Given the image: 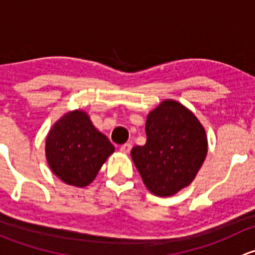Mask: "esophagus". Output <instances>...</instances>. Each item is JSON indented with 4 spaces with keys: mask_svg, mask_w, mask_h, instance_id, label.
<instances>
[{
    "mask_svg": "<svg viewBox=\"0 0 255 255\" xmlns=\"http://www.w3.org/2000/svg\"><path fill=\"white\" fill-rule=\"evenodd\" d=\"M130 149H132V144H130V143H126V144H123V145H121L120 150L122 151V153L128 154L130 151Z\"/></svg>",
    "mask_w": 255,
    "mask_h": 255,
    "instance_id": "1",
    "label": "esophagus"
}]
</instances>
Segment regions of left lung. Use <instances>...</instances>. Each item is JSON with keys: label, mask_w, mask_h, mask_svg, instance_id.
<instances>
[{"label": "left lung", "mask_w": 255, "mask_h": 255, "mask_svg": "<svg viewBox=\"0 0 255 255\" xmlns=\"http://www.w3.org/2000/svg\"><path fill=\"white\" fill-rule=\"evenodd\" d=\"M146 142L130 156L146 189L169 197L189 186L207 155V135L199 118L175 100H164L146 116Z\"/></svg>", "instance_id": "1"}]
</instances>
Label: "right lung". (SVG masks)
<instances>
[{
	"instance_id": "1",
	"label": "right lung",
	"mask_w": 255,
	"mask_h": 255,
	"mask_svg": "<svg viewBox=\"0 0 255 255\" xmlns=\"http://www.w3.org/2000/svg\"><path fill=\"white\" fill-rule=\"evenodd\" d=\"M115 146L94 126L84 110L61 116L45 138L50 170L65 184L85 187L94 181Z\"/></svg>"
}]
</instances>
